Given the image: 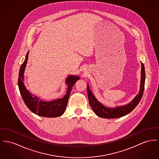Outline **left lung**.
Listing matches in <instances>:
<instances>
[{
  "label": "left lung",
  "instance_id": "1",
  "mask_svg": "<svg viewBox=\"0 0 159 159\" xmlns=\"http://www.w3.org/2000/svg\"><path fill=\"white\" fill-rule=\"evenodd\" d=\"M141 80L140 85V91L137 96L133 99L131 102L125 106H119L116 108H111L103 106L101 103L97 101L95 96L93 95L92 91L90 90L89 85L87 84V95L90 106L95 112L96 115L99 117L106 119H114L124 116L129 113L134 108L138 106L143 95L145 87V72L143 64L141 62Z\"/></svg>",
  "mask_w": 159,
  "mask_h": 159
}]
</instances>
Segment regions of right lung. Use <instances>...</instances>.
<instances>
[{
	"instance_id": "right-lung-1",
	"label": "right lung",
	"mask_w": 159,
	"mask_h": 159,
	"mask_svg": "<svg viewBox=\"0 0 159 159\" xmlns=\"http://www.w3.org/2000/svg\"><path fill=\"white\" fill-rule=\"evenodd\" d=\"M28 55L29 51L26 55L24 62L21 65L18 79V85L24 102L32 113L40 116L46 117L60 116L66 110L72 87L74 85L76 81L80 79V77L74 75H70L66 78V83L67 85L68 88L66 94L64 96L63 98L49 102L42 101L36 96H33L26 89L23 83L24 72L28 61Z\"/></svg>"
}]
</instances>
